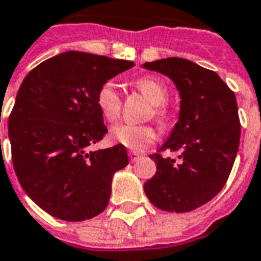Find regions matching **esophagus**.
<instances>
[{"label": "esophagus", "instance_id": "1", "mask_svg": "<svg viewBox=\"0 0 261 261\" xmlns=\"http://www.w3.org/2000/svg\"><path fill=\"white\" fill-rule=\"evenodd\" d=\"M139 156H140V154H139V152L129 151V158H130V161H132V162H135V161L138 160Z\"/></svg>", "mask_w": 261, "mask_h": 261}]
</instances>
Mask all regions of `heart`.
I'll return each mask as SVG.
<instances>
[{
	"mask_svg": "<svg viewBox=\"0 0 261 261\" xmlns=\"http://www.w3.org/2000/svg\"><path fill=\"white\" fill-rule=\"evenodd\" d=\"M135 86L148 100L151 101L152 114L160 122H165L169 113L165 103L169 99V91L165 82L158 78L143 77L135 82ZM96 103L101 115L107 121H114L119 117L122 107V97L118 88L113 81L105 82L96 95ZM110 138L118 144H122L133 151H142L156 140V130L151 125H135V123L119 122L110 129Z\"/></svg>",
	"mask_w": 261,
	"mask_h": 261,
	"instance_id": "b5f03b06",
	"label": "heart"
}]
</instances>
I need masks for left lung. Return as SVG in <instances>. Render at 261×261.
<instances>
[{"mask_svg": "<svg viewBox=\"0 0 261 261\" xmlns=\"http://www.w3.org/2000/svg\"><path fill=\"white\" fill-rule=\"evenodd\" d=\"M143 67L175 82L179 121L160 151H177L179 161L150 155L156 173L144 183L150 202L183 213L209 202L224 187L238 152L241 123L234 92L216 72L181 58L147 62Z\"/></svg>", "mask_w": 261, "mask_h": 261, "instance_id": "8db88e82", "label": "left lung"}]
</instances>
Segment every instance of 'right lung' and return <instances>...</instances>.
I'll return each instance as SVG.
<instances>
[{"instance_id":"1","label":"right lung","mask_w":261,"mask_h":261,"mask_svg":"<svg viewBox=\"0 0 261 261\" xmlns=\"http://www.w3.org/2000/svg\"><path fill=\"white\" fill-rule=\"evenodd\" d=\"M133 66L70 50L38 64L21 82L8 121L12 162L23 190L50 216L82 221L109 205L113 176L129 164L126 148H86L107 133L99 88Z\"/></svg>"}]
</instances>
